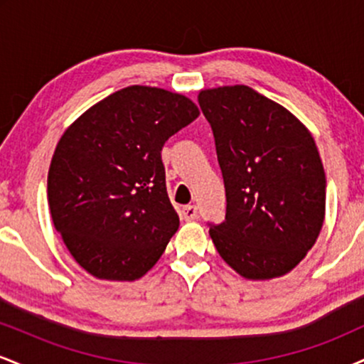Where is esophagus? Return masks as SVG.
Returning a JSON list of instances; mask_svg holds the SVG:
<instances>
[{
  "label": "esophagus",
  "mask_w": 364,
  "mask_h": 364,
  "mask_svg": "<svg viewBox=\"0 0 364 364\" xmlns=\"http://www.w3.org/2000/svg\"><path fill=\"white\" fill-rule=\"evenodd\" d=\"M196 214H198V210H196L195 205H186V207L181 208V217L185 220H193Z\"/></svg>",
  "instance_id": "obj_1"
}]
</instances>
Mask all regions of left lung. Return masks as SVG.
I'll use <instances>...</instances> for the list:
<instances>
[{"label": "left lung", "mask_w": 364, "mask_h": 364, "mask_svg": "<svg viewBox=\"0 0 364 364\" xmlns=\"http://www.w3.org/2000/svg\"><path fill=\"white\" fill-rule=\"evenodd\" d=\"M225 186V219L210 224L217 252L246 279L281 277L315 245L325 173L311 133L246 85L202 90Z\"/></svg>", "instance_id": "left-lung-1"}]
</instances>
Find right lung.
Instances as JSON below:
<instances>
[{"label":"right lung","mask_w":364,"mask_h":364,"mask_svg":"<svg viewBox=\"0 0 364 364\" xmlns=\"http://www.w3.org/2000/svg\"><path fill=\"white\" fill-rule=\"evenodd\" d=\"M185 95L132 85L83 112L63 133L48 174L56 231L87 272L135 281L178 231L161 150L198 118Z\"/></svg>","instance_id":"right-lung-1"}]
</instances>
